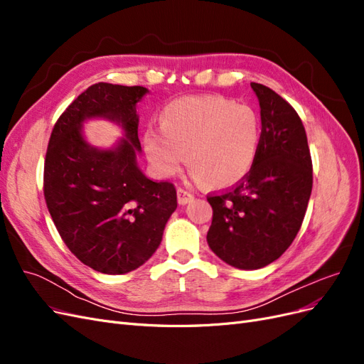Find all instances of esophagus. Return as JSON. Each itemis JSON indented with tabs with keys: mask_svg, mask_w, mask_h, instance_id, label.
<instances>
[{
	"mask_svg": "<svg viewBox=\"0 0 364 364\" xmlns=\"http://www.w3.org/2000/svg\"><path fill=\"white\" fill-rule=\"evenodd\" d=\"M193 199H194V196L190 191H186L183 188H178V202H179V205L190 203V202H193Z\"/></svg>",
	"mask_w": 364,
	"mask_h": 364,
	"instance_id": "34e87169",
	"label": "esophagus"
}]
</instances>
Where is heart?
<instances>
[{
	"label": "heart",
	"mask_w": 364,
	"mask_h": 364,
	"mask_svg": "<svg viewBox=\"0 0 364 364\" xmlns=\"http://www.w3.org/2000/svg\"><path fill=\"white\" fill-rule=\"evenodd\" d=\"M159 129H147L144 151L159 176L178 173L183 162L197 182L222 190L243 181L261 146L255 109L222 95L185 97L164 107Z\"/></svg>",
	"instance_id": "heart-1"
}]
</instances>
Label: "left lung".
I'll list each match as a JSON object with an SVG mask.
<instances>
[{
	"instance_id": "obj_1",
	"label": "left lung",
	"mask_w": 364,
	"mask_h": 364,
	"mask_svg": "<svg viewBox=\"0 0 364 364\" xmlns=\"http://www.w3.org/2000/svg\"><path fill=\"white\" fill-rule=\"evenodd\" d=\"M261 107V146L255 164L232 190L208 196L213 223L208 245L243 270L269 266L299 232L313 188V164L302 121L270 87L250 83Z\"/></svg>"
}]
</instances>
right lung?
<instances>
[{
	"instance_id": "right-lung-1",
	"label": "right lung",
	"mask_w": 364,
	"mask_h": 364,
	"mask_svg": "<svg viewBox=\"0 0 364 364\" xmlns=\"http://www.w3.org/2000/svg\"><path fill=\"white\" fill-rule=\"evenodd\" d=\"M142 86L95 83L65 109L51 132L43 196L63 243L87 267L123 274L142 266L161 245L178 208L171 182H153L138 167L136 103ZM106 117L125 132L111 149L82 136L86 119Z\"/></svg>"
}]
</instances>
